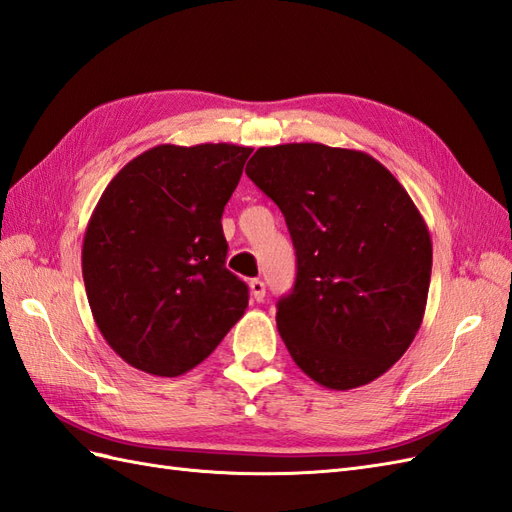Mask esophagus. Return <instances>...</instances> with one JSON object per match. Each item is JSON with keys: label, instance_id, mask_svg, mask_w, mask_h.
Listing matches in <instances>:
<instances>
[{"label": "esophagus", "instance_id": "34e87169", "mask_svg": "<svg viewBox=\"0 0 512 512\" xmlns=\"http://www.w3.org/2000/svg\"><path fill=\"white\" fill-rule=\"evenodd\" d=\"M248 287H251V296L257 300V303H261V300L266 298V285L261 279H253L251 283H248Z\"/></svg>", "mask_w": 512, "mask_h": 512}]
</instances>
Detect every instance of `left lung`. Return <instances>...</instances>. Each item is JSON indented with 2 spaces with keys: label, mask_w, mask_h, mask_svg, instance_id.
I'll return each mask as SVG.
<instances>
[{
  "label": "left lung",
  "mask_w": 512,
  "mask_h": 512,
  "mask_svg": "<svg viewBox=\"0 0 512 512\" xmlns=\"http://www.w3.org/2000/svg\"><path fill=\"white\" fill-rule=\"evenodd\" d=\"M246 175L279 205L296 248L277 329L311 381L383 376L424 320L432 242L409 192L372 155L320 142L261 147Z\"/></svg>",
  "instance_id": "1"
}]
</instances>
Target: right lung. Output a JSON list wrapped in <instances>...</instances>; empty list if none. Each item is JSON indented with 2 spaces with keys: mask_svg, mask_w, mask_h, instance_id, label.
<instances>
[{
  "mask_svg": "<svg viewBox=\"0 0 512 512\" xmlns=\"http://www.w3.org/2000/svg\"><path fill=\"white\" fill-rule=\"evenodd\" d=\"M251 147L157 144L103 190L82 244V274L103 339L131 368L181 376L205 361L248 307L225 268L222 209Z\"/></svg>",
  "mask_w": 512,
  "mask_h": 512,
  "instance_id": "1",
  "label": "right lung"
}]
</instances>
